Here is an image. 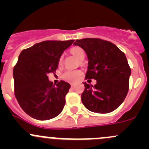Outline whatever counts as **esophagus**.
I'll return each instance as SVG.
<instances>
[{"label": "esophagus", "mask_w": 149, "mask_h": 149, "mask_svg": "<svg viewBox=\"0 0 149 149\" xmlns=\"http://www.w3.org/2000/svg\"><path fill=\"white\" fill-rule=\"evenodd\" d=\"M74 86H75L74 84H70V86H71V87H73Z\"/></svg>", "instance_id": "obj_1"}]
</instances>
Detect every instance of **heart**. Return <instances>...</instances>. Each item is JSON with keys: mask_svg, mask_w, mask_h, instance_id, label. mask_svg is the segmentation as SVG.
Instances as JSON below:
<instances>
[{"mask_svg": "<svg viewBox=\"0 0 149 149\" xmlns=\"http://www.w3.org/2000/svg\"><path fill=\"white\" fill-rule=\"evenodd\" d=\"M72 54L77 57L80 61H83L85 58V52L80 47H73L70 49ZM63 62V55H61L59 58V65H62ZM82 75V72L80 70H66L61 75V78L66 81L70 83H75L78 81Z\"/></svg>", "mask_w": 149, "mask_h": 149, "instance_id": "heart-1", "label": "heart"}]
</instances>
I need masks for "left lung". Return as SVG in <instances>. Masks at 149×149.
<instances>
[{
	"label": "left lung",
	"mask_w": 149,
	"mask_h": 149,
	"mask_svg": "<svg viewBox=\"0 0 149 149\" xmlns=\"http://www.w3.org/2000/svg\"><path fill=\"white\" fill-rule=\"evenodd\" d=\"M86 52L88 70L86 79H95L94 86H85L81 101L93 112L105 114L116 109L125 99L131 70L124 52L113 43L97 38L76 40Z\"/></svg>",
	"instance_id": "obj_1"
}]
</instances>
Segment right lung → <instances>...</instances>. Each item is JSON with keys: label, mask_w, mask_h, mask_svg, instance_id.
Segmentation results:
<instances>
[{"label": "right lung", "mask_w": 149, "mask_h": 149, "mask_svg": "<svg viewBox=\"0 0 149 149\" xmlns=\"http://www.w3.org/2000/svg\"><path fill=\"white\" fill-rule=\"evenodd\" d=\"M73 42H41L19 55L13 70L14 94L22 109L31 118L47 120L62 112L70 85L64 81L53 85L47 75L56 71L60 56Z\"/></svg>", "instance_id": "1"}]
</instances>
